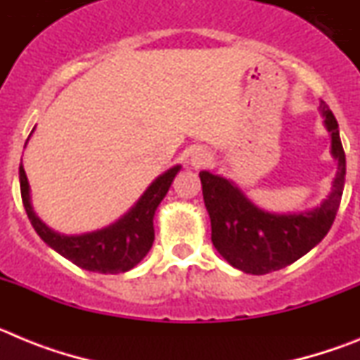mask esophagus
Segmentation results:
<instances>
[{
    "instance_id": "obj_1",
    "label": "esophagus",
    "mask_w": 360,
    "mask_h": 360,
    "mask_svg": "<svg viewBox=\"0 0 360 360\" xmlns=\"http://www.w3.org/2000/svg\"><path fill=\"white\" fill-rule=\"evenodd\" d=\"M209 162H211V157H209L207 153H203V151H196L195 155H193V158H191V164H193V167H195V169L205 167Z\"/></svg>"
}]
</instances>
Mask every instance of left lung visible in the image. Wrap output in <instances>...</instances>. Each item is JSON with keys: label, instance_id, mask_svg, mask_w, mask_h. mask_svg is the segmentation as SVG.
Instances as JSON below:
<instances>
[{"label": "left lung", "instance_id": "obj_1", "mask_svg": "<svg viewBox=\"0 0 360 360\" xmlns=\"http://www.w3.org/2000/svg\"><path fill=\"white\" fill-rule=\"evenodd\" d=\"M324 122L332 135V155L339 162L330 196L314 211L301 214H269L254 207L229 180L200 173L203 202L211 218V240L232 266L247 274H269L297 262L328 234L341 205L346 157L339 126L328 104L321 101Z\"/></svg>", "mask_w": 360, "mask_h": 360}]
</instances>
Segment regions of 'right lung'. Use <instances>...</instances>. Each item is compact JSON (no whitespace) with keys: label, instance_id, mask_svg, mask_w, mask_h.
Masks as SVG:
<instances>
[{"label":"right lung","instance_id":"add662e5","mask_svg":"<svg viewBox=\"0 0 360 360\" xmlns=\"http://www.w3.org/2000/svg\"><path fill=\"white\" fill-rule=\"evenodd\" d=\"M178 171L180 165H174L169 171L160 174L146 189L141 200L135 203V207L129 209V212H126L119 221L81 236H63L46 227L37 218L30 205V186L23 164L19 165V186H21V198L28 219L44 243L50 245L53 250L81 269L98 274H119V272H128L136 263H141L142 257L151 249L155 241L153 216L158 203L167 195Z\"/></svg>","mask_w":360,"mask_h":360}]
</instances>
